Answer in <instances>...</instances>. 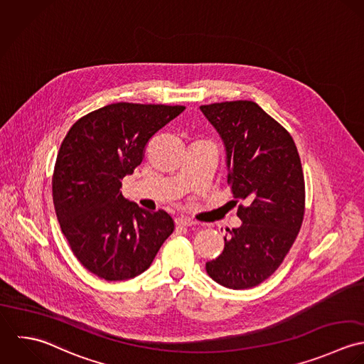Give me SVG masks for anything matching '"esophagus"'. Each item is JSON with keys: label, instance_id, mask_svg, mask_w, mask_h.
Listing matches in <instances>:
<instances>
[{"label": "esophagus", "instance_id": "esophagus-1", "mask_svg": "<svg viewBox=\"0 0 364 364\" xmlns=\"http://www.w3.org/2000/svg\"><path fill=\"white\" fill-rule=\"evenodd\" d=\"M176 225L177 226H193V225H196V220L187 218V217H178V218H176Z\"/></svg>", "mask_w": 364, "mask_h": 364}]
</instances>
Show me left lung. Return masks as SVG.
Here are the masks:
<instances>
[{
	"label": "left lung",
	"mask_w": 364,
	"mask_h": 364,
	"mask_svg": "<svg viewBox=\"0 0 364 364\" xmlns=\"http://www.w3.org/2000/svg\"><path fill=\"white\" fill-rule=\"evenodd\" d=\"M200 109L218 131L226 150L228 184L239 205V228L207 262L220 286L245 290L259 286L283 263L301 229L305 183L290 134L253 101H226Z\"/></svg>",
	"instance_id": "left-lung-1"
}]
</instances>
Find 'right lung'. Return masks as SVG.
<instances>
[{
  "label": "right lung",
  "mask_w": 364,
  "mask_h": 364,
  "mask_svg": "<svg viewBox=\"0 0 364 364\" xmlns=\"http://www.w3.org/2000/svg\"><path fill=\"white\" fill-rule=\"evenodd\" d=\"M186 107L117 102L80 118L58 153L52 191L56 217L77 260L108 282L139 276L174 220L124 198L122 178L142 163L149 139Z\"/></svg>",
  "instance_id": "add662e5"
}]
</instances>
